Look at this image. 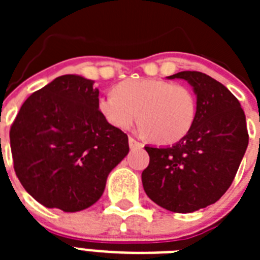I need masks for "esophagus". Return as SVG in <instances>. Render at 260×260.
<instances>
[{"mask_svg": "<svg viewBox=\"0 0 260 260\" xmlns=\"http://www.w3.org/2000/svg\"><path fill=\"white\" fill-rule=\"evenodd\" d=\"M128 146H130V148H137V147H142V143H139V142L135 139V138H128Z\"/></svg>", "mask_w": 260, "mask_h": 260, "instance_id": "obj_1", "label": "esophagus"}]
</instances>
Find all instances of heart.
I'll return each instance as SVG.
<instances>
[{"label": "heart", "mask_w": 260, "mask_h": 260, "mask_svg": "<svg viewBox=\"0 0 260 260\" xmlns=\"http://www.w3.org/2000/svg\"><path fill=\"white\" fill-rule=\"evenodd\" d=\"M99 114L113 127L127 130L141 121V132L158 144L180 142L191 130L197 99L189 87L164 79H126L114 93L98 99Z\"/></svg>", "instance_id": "heart-1"}]
</instances>
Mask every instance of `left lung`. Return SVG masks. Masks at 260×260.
Masks as SVG:
<instances>
[{"mask_svg":"<svg viewBox=\"0 0 260 260\" xmlns=\"http://www.w3.org/2000/svg\"><path fill=\"white\" fill-rule=\"evenodd\" d=\"M197 96L191 130L171 147L146 146L142 173L148 198L172 212L190 213L219 201L229 189L249 144L246 117L224 84L199 71H181Z\"/></svg>","mask_w":260,"mask_h":260,"instance_id":"1","label":"left lung"}]
</instances>
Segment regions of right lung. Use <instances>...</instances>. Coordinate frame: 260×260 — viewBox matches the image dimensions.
Returning <instances> with one entry per match:
<instances>
[{"label":"right lung","mask_w":260,"mask_h":260,"mask_svg":"<svg viewBox=\"0 0 260 260\" xmlns=\"http://www.w3.org/2000/svg\"><path fill=\"white\" fill-rule=\"evenodd\" d=\"M93 80L68 74L32 93L11 125L14 169L26 191L48 208L86 210L128 153V138L98 112Z\"/></svg>","instance_id":"1"}]
</instances>
